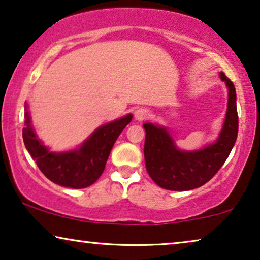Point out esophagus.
<instances>
[{"instance_id":"esophagus-1","label":"esophagus","mask_w":260,"mask_h":260,"mask_svg":"<svg viewBox=\"0 0 260 260\" xmlns=\"http://www.w3.org/2000/svg\"><path fill=\"white\" fill-rule=\"evenodd\" d=\"M149 115H150V113H149V110L141 108V109H138V110H136V111H135V119L138 120V122H141V120L147 119Z\"/></svg>"}]
</instances>
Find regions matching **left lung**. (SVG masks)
I'll return each instance as SVG.
<instances>
[{"label": "left lung", "mask_w": 260, "mask_h": 260, "mask_svg": "<svg viewBox=\"0 0 260 260\" xmlns=\"http://www.w3.org/2000/svg\"><path fill=\"white\" fill-rule=\"evenodd\" d=\"M220 78L229 91L226 116L219 136L198 150H181L167 127L144 123L145 168L152 181L168 190H190L208 182L229 157L238 136L237 94L232 81Z\"/></svg>", "instance_id": "8db88e82"}]
</instances>
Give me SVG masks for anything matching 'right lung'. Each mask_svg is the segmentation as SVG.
<instances>
[{
  "label": "right lung",
  "instance_id": "add662e5",
  "mask_svg": "<svg viewBox=\"0 0 260 260\" xmlns=\"http://www.w3.org/2000/svg\"><path fill=\"white\" fill-rule=\"evenodd\" d=\"M24 118L23 142L39 169L59 186L80 189L91 186L101 177L113 144L124 127L131 122L133 115L127 113L97 127L73 150L58 152L49 150L38 137L31 125L27 103H24Z\"/></svg>",
  "mask_w": 260,
  "mask_h": 260
}]
</instances>
